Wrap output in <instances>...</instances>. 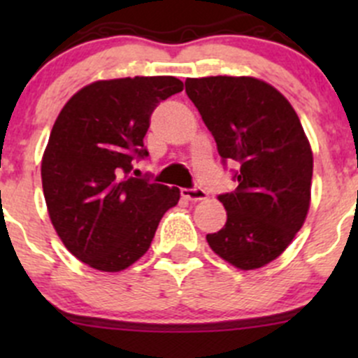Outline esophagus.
<instances>
[{
    "label": "esophagus",
    "mask_w": 358,
    "mask_h": 358,
    "mask_svg": "<svg viewBox=\"0 0 358 358\" xmlns=\"http://www.w3.org/2000/svg\"><path fill=\"white\" fill-rule=\"evenodd\" d=\"M182 196L189 201H202L206 199V190L201 187H192V189H182Z\"/></svg>",
    "instance_id": "34e87169"
}]
</instances>
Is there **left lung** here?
<instances>
[{
	"mask_svg": "<svg viewBox=\"0 0 358 358\" xmlns=\"http://www.w3.org/2000/svg\"><path fill=\"white\" fill-rule=\"evenodd\" d=\"M185 92L215 138L222 162H236V190L220 194L227 223L209 248L241 270L266 265L294 239L310 208L313 156L286 96L255 78H189Z\"/></svg>",
	"mask_w": 358,
	"mask_h": 358,
	"instance_id": "1",
	"label": "left lung"
}]
</instances>
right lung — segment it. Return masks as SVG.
Masks as SVG:
<instances>
[{
	"instance_id": "obj_1",
	"label": "right lung",
	"mask_w": 358,
	"mask_h": 358,
	"mask_svg": "<svg viewBox=\"0 0 358 358\" xmlns=\"http://www.w3.org/2000/svg\"><path fill=\"white\" fill-rule=\"evenodd\" d=\"M173 76L96 81L64 106L41 162L48 215L72 255L92 268L119 272L150 248L180 190L129 176L149 156L143 136L161 100L182 92Z\"/></svg>"
}]
</instances>
